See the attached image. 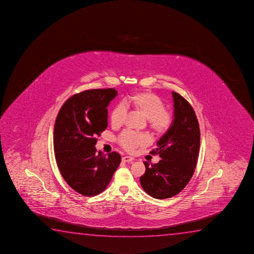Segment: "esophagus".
I'll return each mask as SVG.
<instances>
[{
	"label": "esophagus",
	"mask_w": 254,
	"mask_h": 254,
	"mask_svg": "<svg viewBox=\"0 0 254 254\" xmlns=\"http://www.w3.org/2000/svg\"><path fill=\"white\" fill-rule=\"evenodd\" d=\"M134 160L133 157H131V156H127V155H126L124 156L123 158H122V161L124 162H132Z\"/></svg>",
	"instance_id": "esophagus-1"
}]
</instances>
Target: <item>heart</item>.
I'll list each match as a JSON object with an SVG mask.
<instances>
[{
  "instance_id": "obj_1",
  "label": "heart",
  "mask_w": 254,
  "mask_h": 254,
  "mask_svg": "<svg viewBox=\"0 0 254 254\" xmlns=\"http://www.w3.org/2000/svg\"><path fill=\"white\" fill-rule=\"evenodd\" d=\"M126 104L142 114L148 120L150 128L157 134L165 133L172 125L173 116L165 110V105L158 96L151 92H138L126 99ZM126 117V107L123 104H118L112 111L111 124L114 127L123 125ZM119 143L125 150L132 152L137 147H143L149 143V137L146 134L125 131L119 136Z\"/></svg>"
}]
</instances>
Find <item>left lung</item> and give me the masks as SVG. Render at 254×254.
Here are the masks:
<instances>
[{"label": "left lung", "instance_id": "1", "mask_svg": "<svg viewBox=\"0 0 254 254\" xmlns=\"http://www.w3.org/2000/svg\"><path fill=\"white\" fill-rule=\"evenodd\" d=\"M174 119L170 128L150 152L161 161L144 162L146 171L140 178L141 187L156 199L177 195L191 179L198 158L200 128L190 104L177 92H172Z\"/></svg>", "mask_w": 254, "mask_h": 254}]
</instances>
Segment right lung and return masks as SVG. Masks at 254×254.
I'll return each instance as SVG.
<instances>
[{"label":"right lung","mask_w":254,"mask_h":254,"mask_svg":"<svg viewBox=\"0 0 254 254\" xmlns=\"http://www.w3.org/2000/svg\"><path fill=\"white\" fill-rule=\"evenodd\" d=\"M118 92L93 89L67 99L54 126L56 162L63 178L81 195L104 191L122 162L116 152L105 155L97 151L96 137L107 127V107Z\"/></svg>","instance_id":"obj_1"}]
</instances>
